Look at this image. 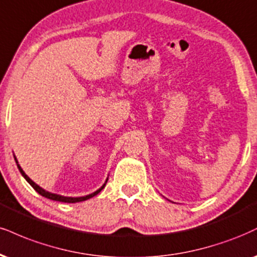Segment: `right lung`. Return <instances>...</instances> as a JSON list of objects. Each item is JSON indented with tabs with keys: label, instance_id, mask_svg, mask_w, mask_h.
Returning <instances> with one entry per match:
<instances>
[{
	"label": "right lung",
	"instance_id": "obj_1",
	"mask_svg": "<svg viewBox=\"0 0 257 257\" xmlns=\"http://www.w3.org/2000/svg\"><path fill=\"white\" fill-rule=\"evenodd\" d=\"M14 159H15V162H17V165H18V168H19V171L21 172V175L24 176V178L26 179V181L29 182V183H30L31 185H32V188H33V189H35V190L37 191V193L40 194V195H42V196L46 197V199H50V200H54V201H60V202H67V203H75V202H81V201L88 200V199H91V197H93L94 195H97V194L100 193V191L103 190V189H104V187H105V184H104L103 187L100 188V189H98L97 191H94V193L89 194V195H86V196H81V197H68V196H62V195H57V194H52V193H49V191H46V190L43 189V188H40L38 184H36L35 182H33L32 179H31V178L29 177V176H27L26 174H25V172H24V170L21 169L19 164H18V160H17V158H15V157H14ZM106 182H107V179H106Z\"/></svg>",
	"mask_w": 257,
	"mask_h": 257
}]
</instances>
